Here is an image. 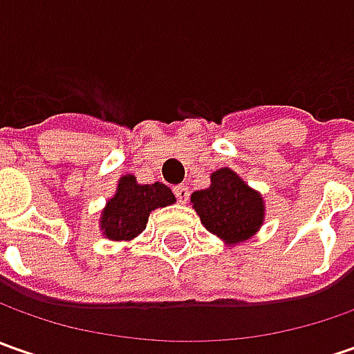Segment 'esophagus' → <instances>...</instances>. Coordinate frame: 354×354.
Listing matches in <instances>:
<instances>
[{
	"mask_svg": "<svg viewBox=\"0 0 354 354\" xmlns=\"http://www.w3.org/2000/svg\"><path fill=\"white\" fill-rule=\"evenodd\" d=\"M173 193H175V197L179 203H187L189 201V187L187 185H177L175 189H173Z\"/></svg>",
	"mask_w": 354,
	"mask_h": 354,
	"instance_id": "esophagus-1",
	"label": "esophagus"
}]
</instances>
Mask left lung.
Returning <instances> with one entry per match:
<instances>
[{"label": "left lung", "mask_w": 354, "mask_h": 354, "mask_svg": "<svg viewBox=\"0 0 354 354\" xmlns=\"http://www.w3.org/2000/svg\"><path fill=\"white\" fill-rule=\"evenodd\" d=\"M203 226L226 246L250 240L264 225V197L230 167L211 173V185L191 195Z\"/></svg>", "instance_id": "1"}]
</instances>
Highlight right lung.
Masks as SVG:
<instances>
[{"label": "right lung", "mask_w": 354, "mask_h": 354, "mask_svg": "<svg viewBox=\"0 0 354 354\" xmlns=\"http://www.w3.org/2000/svg\"><path fill=\"white\" fill-rule=\"evenodd\" d=\"M175 203V195L163 183L142 185L128 173L118 179L116 193L100 211V232L108 240L129 242L140 236L149 221V212Z\"/></svg>", "instance_id": "right-lung-1"}]
</instances>
